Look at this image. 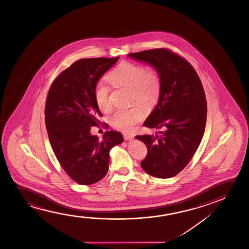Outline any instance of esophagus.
I'll list each match as a JSON object with an SVG mask.
<instances>
[{
	"instance_id": "obj_1",
	"label": "esophagus",
	"mask_w": 249,
	"mask_h": 249,
	"mask_svg": "<svg viewBox=\"0 0 249 249\" xmlns=\"http://www.w3.org/2000/svg\"><path fill=\"white\" fill-rule=\"evenodd\" d=\"M133 134H130V133H124L123 134V138H124V140H131L133 139Z\"/></svg>"
}]
</instances>
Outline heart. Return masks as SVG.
<instances>
[{"label": "heart", "instance_id": "heart-1", "mask_svg": "<svg viewBox=\"0 0 249 249\" xmlns=\"http://www.w3.org/2000/svg\"><path fill=\"white\" fill-rule=\"evenodd\" d=\"M109 82L118 88L129 89L130 103L136 102L150 108L157 104L160 93V76L155 69H146L142 65L123 62L107 75ZM94 98L99 109L104 113L111 111L110 91L107 86L99 82ZM145 111L139 106L118 109L110 117V124L116 129L130 132L144 118Z\"/></svg>", "mask_w": 249, "mask_h": 249}]
</instances>
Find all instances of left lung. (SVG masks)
I'll return each instance as SVG.
<instances>
[{
  "mask_svg": "<svg viewBox=\"0 0 249 249\" xmlns=\"http://www.w3.org/2000/svg\"><path fill=\"white\" fill-rule=\"evenodd\" d=\"M128 56L153 66L160 76L157 106L143 123L159 134L136 136L147 147L141 167L155 178L174 177L190 162L204 133L208 108L201 80L185 58L167 48Z\"/></svg>",
  "mask_w": 249,
  "mask_h": 249,
  "instance_id": "obj_1",
  "label": "left lung"
}]
</instances>
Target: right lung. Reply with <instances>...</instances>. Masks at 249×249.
<instances>
[{
    "instance_id": "1",
    "label": "right lung",
    "mask_w": 249,
    "mask_h": 249,
    "mask_svg": "<svg viewBox=\"0 0 249 249\" xmlns=\"http://www.w3.org/2000/svg\"><path fill=\"white\" fill-rule=\"evenodd\" d=\"M118 59L77 60L56 77L48 91L45 123L49 141L63 169L79 184L102 179L109 169V150L123 142L116 131H106L103 140L90 133L102 116L94 98L96 86Z\"/></svg>"
}]
</instances>
